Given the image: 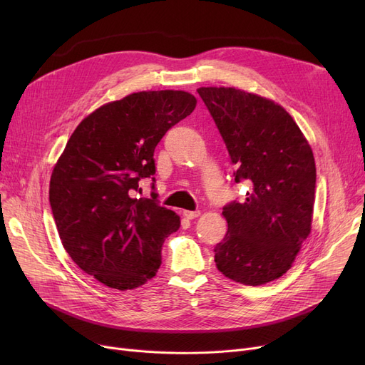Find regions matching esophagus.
Returning a JSON list of instances; mask_svg holds the SVG:
<instances>
[{"label":"esophagus","instance_id":"1","mask_svg":"<svg viewBox=\"0 0 365 365\" xmlns=\"http://www.w3.org/2000/svg\"><path fill=\"white\" fill-rule=\"evenodd\" d=\"M200 216V210H195V212H190V210H183V217L186 219H195Z\"/></svg>","mask_w":365,"mask_h":365}]
</instances>
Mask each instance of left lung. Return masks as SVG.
Here are the masks:
<instances>
[{"label": "left lung", "instance_id": "1", "mask_svg": "<svg viewBox=\"0 0 365 365\" xmlns=\"http://www.w3.org/2000/svg\"><path fill=\"white\" fill-rule=\"evenodd\" d=\"M250 190L223 207L226 237L215 247L217 269L235 282L262 285L292 267L311 234L317 168L292 115L275 102L232 87L198 88Z\"/></svg>", "mask_w": 365, "mask_h": 365}]
</instances>
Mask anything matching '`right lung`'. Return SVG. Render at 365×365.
<instances>
[{"instance_id":"obj_1","label":"right lung","mask_w":365,"mask_h":365,"mask_svg":"<svg viewBox=\"0 0 365 365\" xmlns=\"http://www.w3.org/2000/svg\"><path fill=\"white\" fill-rule=\"evenodd\" d=\"M192 94L140 91L96 109L72 133L50 179V205L65 250L81 269L117 290L155 277L164 240L180 217L160 205L155 150L195 109ZM150 199H133L140 178Z\"/></svg>"}]
</instances>
